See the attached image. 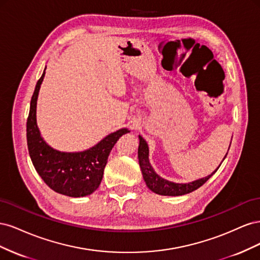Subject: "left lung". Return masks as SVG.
Returning <instances> with one entry per match:
<instances>
[{"mask_svg": "<svg viewBox=\"0 0 260 260\" xmlns=\"http://www.w3.org/2000/svg\"><path fill=\"white\" fill-rule=\"evenodd\" d=\"M139 140H140V144H139V149H138V157H139L140 168H141V171H142L143 179L145 181L147 187L156 194L165 195V196H179V195H184L187 193H191V192L195 191L196 188H199L200 186H202L204 183H205L206 181L212 175H214L217 171V169L220 167L219 166L214 172H211L209 176L192 181V182H188V183L171 182V181L164 179L156 174L155 170L152 167L151 162H149V159H148V145L146 143V141L141 136H139ZM230 145H231V143H230ZM225 156H224V158H225Z\"/></svg>", "mask_w": 260, "mask_h": 260, "instance_id": "obj_1", "label": "left lung"}]
</instances>
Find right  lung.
Masks as SVG:
<instances>
[{
    "instance_id": "obj_1",
    "label": "right lung",
    "mask_w": 260,
    "mask_h": 260,
    "mask_svg": "<svg viewBox=\"0 0 260 260\" xmlns=\"http://www.w3.org/2000/svg\"><path fill=\"white\" fill-rule=\"evenodd\" d=\"M45 69L31 98L27 119L30 158L39 176L53 191L70 198H82L92 194L100 186L109 153L118 139L130 131L127 128L117 130L82 152L67 153L51 147L41 137L37 124V101Z\"/></svg>"
}]
</instances>
